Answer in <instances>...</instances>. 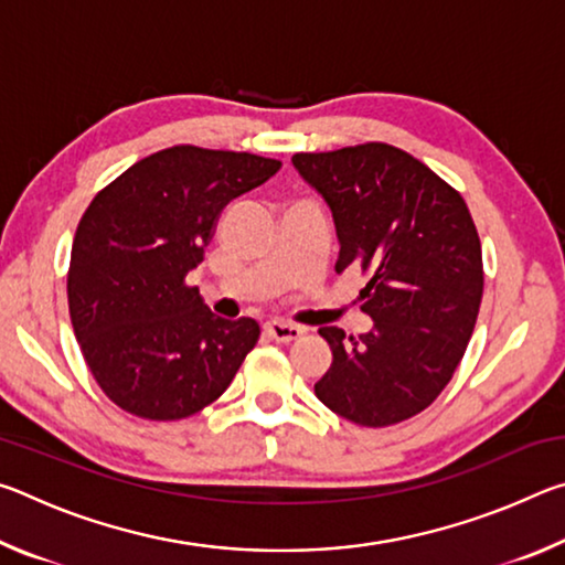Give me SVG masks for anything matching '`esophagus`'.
Listing matches in <instances>:
<instances>
[{
  "mask_svg": "<svg viewBox=\"0 0 565 565\" xmlns=\"http://www.w3.org/2000/svg\"><path fill=\"white\" fill-rule=\"evenodd\" d=\"M264 329H266V333H269V339L281 341V343L296 341L303 333L301 327H294V323H281V321H269Z\"/></svg>",
  "mask_w": 565,
  "mask_h": 565,
  "instance_id": "1",
  "label": "esophagus"
}]
</instances>
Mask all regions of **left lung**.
Returning a JSON list of instances; mask_svg holds the SVG:
<instances>
[{
  "label": "left lung",
  "mask_w": 565,
  "mask_h": 565,
  "mask_svg": "<svg viewBox=\"0 0 565 565\" xmlns=\"http://www.w3.org/2000/svg\"><path fill=\"white\" fill-rule=\"evenodd\" d=\"M327 202L337 274L361 269L371 331L321 327L333 361L313 391L359 426H391L434 404L471 339L483 296L481 242L458 191L406 151L361 145L294 154Z\"/></svg>",
  "instance_id": "obj_1"
}]
</instances>
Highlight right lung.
<instances>
[{"instance_id": "1", "label": "right lung", "mask_w": 565, "mask_h": 565, "mask_svg": "<svg viewBox=\"0 0 565 565\" xmlns=\"http://www.w3.org/2000/svg\"><path fill=\"white\" fill-rule=\"evenodd\" d=\"M279 167L256 154L171 147L94 196L76 226L66 294L84 361L119 408L186 418L234 381L259 323L216 317L186 276L204 262L222 209Z\"/></svg>"}]
</instances>
